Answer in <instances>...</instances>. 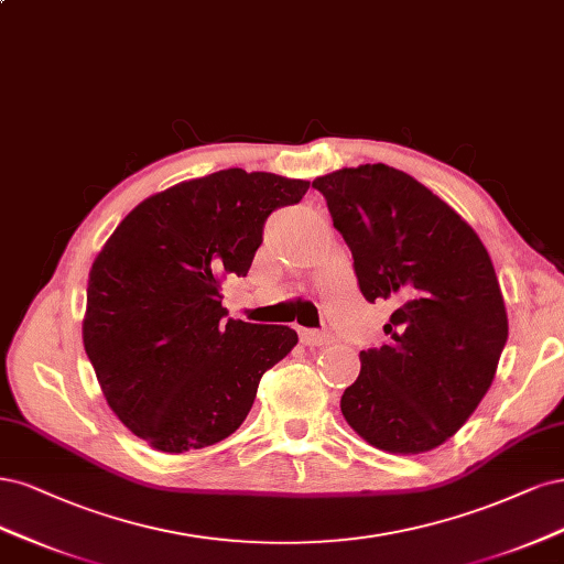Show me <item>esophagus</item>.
Here are the masks:
<instances>
[{
	"instance_id": "obj_1",
	"label": "esophagus",
	"mask_w": 564,
	"mask_h": 564,
	"mask_svg": "<svg viewBox=\"0 0 564 564\" xmlns=\"http://www.w3.org/2000/svg\"><path fill=\"white\" fill-rule=\"evenodd\" d=\"M300 339L306 347H323V344L330 341V335L318 333V330H300Z\"/></svg>"
}]
</instances>
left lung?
<instances>
[{
    "label": "left lung",
    "instance_id": "1",
    "mask_svg": "<svg viewBox=\"0 0 564 564\" xmlns=\"http://www.w3.org/2000/svg\"><path fill=\"white\" fill-rule=\"evenodd\" d=\"M314 187L351 248L360 293L398 304L389 341L360 351L344 420L377 449H435L480 405L508 339L489 252L457 210L387 163L339 169Z\"/></svg>",
    "mask_w": 564,
    "mask_h": 564
}]
</instances>
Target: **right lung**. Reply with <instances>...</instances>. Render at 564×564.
<instances>
[{
  "label": "right lung",
  "mask_w": 564,
  "mask_h": 564,
  "mask_svg": "<svg viewBox=\"0 0 564 564\" xmlns=\"http://www.w3.org/2000/svg\"><path fill=\"white\" fill-rule=\"evenodd\" d=\"M306 180L217 171L152 194L88 271L84 349L107 405L169 454L225 441L262 375L297 344L288 325L225 318L223 281L246 276L264 220L300 204Z\"/></svg>",
  "instance_id": "add662e5"
}]
</instances>
